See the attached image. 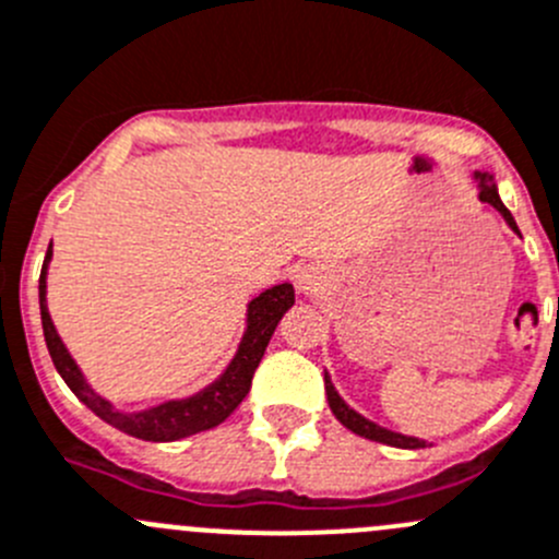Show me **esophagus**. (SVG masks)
<instances>
[{
  "mask_svg": "<svg viewBox=\"0 0 559 559\" xmlns=\"http://www.w3.org/2000/svg\"><path fill=\"white\" fill-rule=\"evenodd\" d=\"M296 288H299L301 294L316 296L318 290H321V274H318V269L305 265V269L296 271Z\"/></svg>",
  "mask_w": 559,
  "mask_h": 559,
  "instance_id": "1",
  "label": "esophagus"
}]
</instances>
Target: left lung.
I'll use <instances>...</instances> for the list:
<instances>
[{"instance_id":"1","label":"left lung","mask_w":559,"mask_h":559,"mask_svg":"<svg viewBox=\"0 0 559 559\" xmlns=\"http://www.w3.org/2000/svg\"><path fill=\"white\" fill-rule=\"evenodd\" d=\"M475 178H477V183H480V203L493 205V209H497L499 214H502V219L508 222L510 230L519 233L513 214H510V211L502 205V200H499L497 186H493V175L491 173H475ZM323 384H326L329 408H332L334 417H337L340 423H343L348 430H354V433L365 436V439H370V442L390 444V448H403V450L425 448V442H419V439H414V436H403V433H395V430H386V428H381V425H376V423H370V419H365L362 414H356L354 408H350L348 403H345L343 397L337 395V390H334V384H332V379H329V373H323Z\"/></svg>"}]
</instances>
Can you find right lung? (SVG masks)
<instances>
[{"mask_svg":"<svg viewBox=\"0 0 559 559\" xmlns=\"http://www.w3.org/2000/svg\"><path fill=\"white\" fill-rule=\"evenodd\" d=\"M49 260L51 247L49 252H46L44 271H40V321H44L46 348H49L57 373L66 379V384L71 386L73 395H76L90 412L98 414L104 423L115 425L117 430L136 436V439H145V442H175V439H183V436L200 433V430H209L214 428V425L225 423V419L236 412L238 403L247 397L249 386H252V376L254 370H258L260 359H263L265 345H269L276 323H280V318H283L296 301L294 285L290 283L274 285V288L254 296V299L249 301L247 332H243L241 345H238V354L233 356L230 368L222 373L219 381H214V384L205 386V390L197 392V395L186 397V401H169L156 408H147V412L123 414L117 412V408H111L109 401H104V397L95 395V392L90 390L87 381L79 373L76 362L71 359L66 345H62L55 323H51L49 307H46V265H49Z\"/></svg>","mask_w":559,"mask_h":559,"instance_id":"add662e5","label":"right lung"}]
</instances>
